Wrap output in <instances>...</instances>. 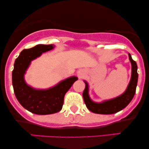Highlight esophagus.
<instances>
[{"label": "esophagus", "instance_id": "obj_1", "mask_svg": "<svg viewBox=\"0 0 149 149\" xmlns=\"http://www.w3.org/2000/svg\"><path fill=\"white\" fill-rule=\"evenodd\" d=\"M78 76L80 78H83V76H84V71H83V69L79 70V71H78Z\"/></svg>", "mask_w": 149, "mask_h": 149}]
</instances>
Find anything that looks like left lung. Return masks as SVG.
Wrapping results in <instances>:
<instances>
[{"label": "left lung", "mask_w": 149, "mask_h": 149, "mask_svg": "<svg viewBox=\"0 0 149 149\" xmlns=\"http://www.w3.org/2000/svg\"><path fill=\"white\" fill-rule=\"evenodd\" d=\"M129 54V59L132 65V74L131 79L128 84L127 89L122 95L111 99V100H105L102 102H95L91 100L89 95V85L85 80V88L83 91V97L86 107L90 111L98 114H113L120 111L125 109L130 102H131L134 96L136 88L138 81L137 65L133 60L130 54Z\"/></svg>", "instance_id": "left-lung-1"}]
</instances>
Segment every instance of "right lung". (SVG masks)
<instances>
[{
  "mask_svg": "<svg viewBox=\"0 0 149 149\" xmlns=\"http://www.w3.org/2000/svg\"><path fill=\"white\" fill-rule=\"evenodd\" d=\"M54 47V45H37L23 49L14 64L12 76L15 96L24 109L38 115H48L61 111L65 94L78 80L76 76L69 77L45 90L33 88L26 83L24 74L31 61Z\"/></svg>",
  "mask_w": 149,
  "mask_h": 149,
  "instance_id": "right-lung-1",
  "label": "right lung"
}]
</instances>
